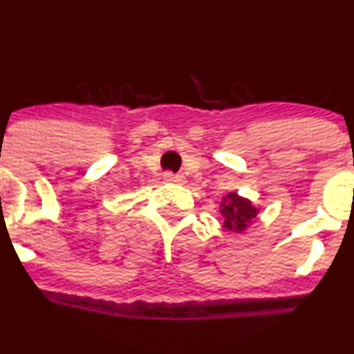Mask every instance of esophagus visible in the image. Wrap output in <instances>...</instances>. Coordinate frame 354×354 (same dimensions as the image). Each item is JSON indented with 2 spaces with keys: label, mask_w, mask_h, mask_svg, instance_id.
Segmentation results:
<instances>
[{
  "label": "esophagus",
  "mask_w": 354,
  "mask_h": 354,
  "mask_svg": "<svg viewBox=\"0 0 354 354\" xmlns=\"http://www.w3.org/2000/svg\"><path fill=\"white\" fill-rule=\"evenodd\" d=\"M163 178H165V182H176V184H182L184 182V176L174 172H165L163 174Z\"/></svg>",
  "instance_id": "esophagus-1"
}]
</instances>
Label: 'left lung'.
Returning a JSON list of instances; mask_svg holds the SVG:
<instances>
[{
	"label": "left lung",
	"mask_w": 354,
	"mask_h": 354,
	"mask_svg": "<svg viewBox=\"0 0 354 354\" xmlns=\"http://www.w3.org/2000/svg\"><path fill=\"white\" fill-rule=\"evenodd\" d=\"M258 209L251 205L248 199L241 198L236 192H229L223 198L222 203V216H223V227L229 230H241L246 229L257 216Z\"/></svg>",
	"instance_id": "obj_1"
}]
</instances>
